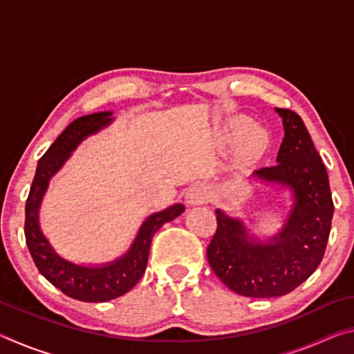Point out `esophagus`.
I'll return each instance as SVG.
<instances>
[{
  "label": "esophagus",
  "mask_w": 354,
  "mask_h": 354,
  "mask_svg": "<svg viewBox=\"0 0 354 354\" xmlns=\"http://www.w3.org/2000/svg\"><path fill=\"white\" fill-rule=\"evenodd\" d=\"M207 196L209 194L205 185L195 184L189 187L187 194H185V203H187V206H198L207 201Z\"/></svg>",
  "instance_id": "1"
}]
</instances>
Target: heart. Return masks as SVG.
<instances>
[{
	"label": "heart",
	"mask_w": 354,
	"mask_h": 354,
	"mask_svg": "<svg viewBox=\"0 0 354 354\" xmlns=\"http://www.w3.org/2000/svg\"><path fill=\"white\" fill-rule=\"evenodd\" d=\"M253 128V123L250 122L248 118H236L232 122V131L239 136ZM268 143V137L267 134L263 133L261 129H253L245 136V139L242 140L241 145H239L237 149V158L241 160L242 164H250L251 160H254L256 158L263 153V149L267 148Z\"/></svg>",
	"instance_id": "obj_1"
}]
</instances>
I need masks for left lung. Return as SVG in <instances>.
<instances>
[{
    "label": "left lung",
    "instance_id": "8db88e82",
    "mask_svg": "<svg viewBox=\"0 0 354 354\" xmlns=\"http://www.w3.org/2000/svg\"><path fill=\"white\" fill-rule=\"evenodd\" d=\"M274 111L284 127L278 164L254 171L253 178L290 190L293 205L283 230L262 242L250 236L242 220L217 209V231L207 247L209 266L221 283L251 298L286 295L315 272L334 212L326 169L301 117Z\"/></svg>",
    "mask_w": 354,
    "mask_h": 354
}]
</instances>
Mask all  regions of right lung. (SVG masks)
<instances>
[{
    "label": "right lung",
    "mask_w": 354,
    "mask_h": 354,
    "mask_svg": "<svg viewBox=\"0 0 354 354\" xmlns=\"http://www.w3.org/2000/svg\"><path fill=\"white\" fill-rule=\"evenodd\" d=\"M112 120V112H97L76 118L62 131L39 160L25 209V237L35 267L65 295L87 303L109 301L133 289L145 273L154 232L167 221L175 220L184 212L183 205H173L164 211L151 214L142 223L127 253L101 266H80L70 262L59 256L51 247L39 225V209L50 179L62 169L71 151H75L86 137L109 127Z\"/></svg>",
    "instance_id": "add662e5"
}]
</instances>
